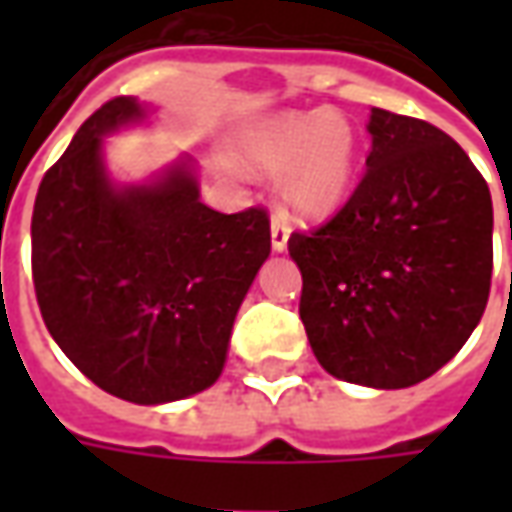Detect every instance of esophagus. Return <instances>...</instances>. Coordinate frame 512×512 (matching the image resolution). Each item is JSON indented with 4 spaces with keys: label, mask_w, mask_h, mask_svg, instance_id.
<instances>
[{
    "label": "esophagus",
    "mask_w": 512,
    "mask_h": 512,
    "mask_svg": "<svg viewBox=\"0 0 512 512\" xmlns=\"http://www.w3.org/2000/svg\"><path fill=\"white\" fill-rule=\"evenodd\" d=\"M288 238L290 224L285 219V213H274V219H271V246H274V252H285L288 249Z\"/></svg>",
    "instance_id": "1"
}]
</instances>
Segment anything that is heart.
<instances>
[{
  "mask_svg": "<svg viewBox=\"0 0 512 512\" xmlns=\"http://www.w3.org/2000/svg\"><path fill=\"white\" fill-rule=\"evenodd\" d=\"M238 158L249 172H285V202L301 216H326L348 197L356 169V136L340 112L312 109L260 120L241 136Z\"/></svg>",
  "mask_w": 512,
  "mask_h": 512,
  "instance_id": "b5f03b06",
  "label": "heart"
}]
</instances>
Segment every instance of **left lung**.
Here are the masks:
<instances>
[{
  "label": "left lung",
  "instance_id": "obj_1",
  "mask_svg": "<svg viewBox=\"0 0 512 512\" xmlns=\"http://www.w3.org/2000/svg\"><path fill=\"white\" fill-rule=\"evenodd\" d=\"M367 169L340 211L288 252L299 315L326 373L403 389L433 376L480 323L494 271L488 183L417 117L373 109Z\"/></svg>",
  "mask_w": 512,
  "mask_h": 512
}]
</instances>
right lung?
<instances>
[{
    "label": "right lung",
    "mask_w": 512,
    "mask_h": 512,
    "mask_svg": "<svg viewBox=\"0 0 512 512\" xmlns=\"http://www.w3.org/2000/svg\"><path fill=\"white\" fill-rule=\"evenodd\" d=\"M112 98L40 180L32 282L46 329L93 384L156 406L219 378L235 312L271 252L266 208L219 213L186 164L115 189L101 136L139 120Z\"/></svg>",
    "instance_id": "add662e5"
}]
</instances>
